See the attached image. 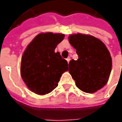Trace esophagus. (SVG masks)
Listing matches in <instances>:
<instances>
[{
	"label": "esophagus",
	"mask_w": 122,
	"mask_h": 122,
	"mask_svg": "<svg viewBox=\"0 0 122 122\" xmlns=\"http://www.w3.org/2000/svg\"><path fill=\"white\" fill-rule=\"evenodd\" d=\"M70 60H71V58H70V57H68V58H66V61L68 62V63H69Z\"/></svg>",
	"instance_id": "esophagus-1"
}]
</instances>
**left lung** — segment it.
Masks as SVG:
<instances>
[{
    "label": "left lung",
    "instance_id": "left-lung-1",
    "mask_svg": "<svg viewBox=\"0 0 122 122\" xmlns=\"http://www.w3.org/2000/svg\"><path fill=\"white\" fill-rule=\"evenodd\" d=\"M68 41L79 56L77 60L70 61L68 72L79 90L90 94L96 92L109 78L112 59L109 50L101 40L91 35H71Z\"/></svg>",
    "mask_w": 122,
    "mask_h": 122
}]
</instances>
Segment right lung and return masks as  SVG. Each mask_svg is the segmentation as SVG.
Instances as JSON below:
<instances>
[{"label":"right lung","instance_id":"obj_1","mask_svg":"<svg viewBox=\"0 0 122 122\" xmlns=\"http://www.w3.org/2000/svg\"><path fill=\"white\" fill-rule=\"evenodd\" d=\"M64 38L63 34L41 33L35 36L21 57L20 73L28 87L36 94L44 95L58 86L62 74L67 71V61L56 46Z\"/></svg>","mask_w":122,"mask_h":122}]
</instances>
